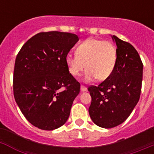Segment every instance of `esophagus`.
Returning a JSON list of instances; mask_svg holds the SVG:
<instances>
[{
	"instance_id": "obj_1",
	"label": "esophagus",
	"mask_w": 154,
	"mask_h": 154,
	"mask_svg": "<svg viewBox=\"0 0 154 154\" xmlns=\"http://www.w3.org/2000/svg\"><path fill=\"white\" fill-rule=\"evenodd\" d=\"M86 90H87L86 87L82 85H81V91H82V92H85V91H86Z\"/></svg>"
}]
</instances>
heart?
I'll return each instance as SVG.
<instances>
[{"label": "heart", "instance_id": "heart-1", "mask_svg": "<svg viewBox=\"0 0 154 154\" xmlns=\"http://www.w3.org/2000/svg\"><path fill=\"white\" fill-rule=\"evenodd\" d=\"M65 62L72 76H79L86 67V81H92L95 78L99 81H104L115 69L117 50L112 42L88 38L77 47L75 55H67Z\"/></svg>", "mask_w": 154, "mask_h": 154}]
</instances>
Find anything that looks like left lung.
<instances>
[{
    "instance_id": "8db88e82",
    "label": "left lung",
    "mask_w": 154,
    "mask_h": 154,
    "mask_svg": "<svg viewBox=\"0 0 154 154\" xmlns=\"http://www.w3.org/2000/svg\"><path fill=\"white\" fill-rule=\"evenodd\" d=\"M117 46V62L113 72L99 85H90L92 97L89 116L94 123L103 128L115 127L131 114L140 96L143 62L129 42L113 35Z\"/></svg>"
}]
</instances>
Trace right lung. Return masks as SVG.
Wrapping results in <instances>:
<instances>
[{
    "label": "right lung",
    "mask_w": 154,
    "mask_h": 154,
    "mask_svg": "<svg viewBox=\"0 0 154 154\" xmlns=\"http://www.w3.org/2000/svg\"><path fill=\"white\" fill-rule=\"evenodd\" d=\"M78 41L69 32H40L24 43L16 57L14 96L27 120L41 130L65 124L79 93L80 83L65 62Z\"/></svg>",
    "instance_id": "obj_1"
}]
</instances>
